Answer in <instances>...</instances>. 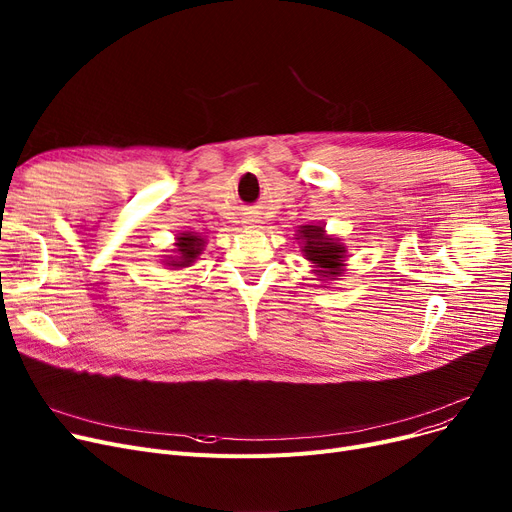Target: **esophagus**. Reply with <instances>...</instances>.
Returning <instances> with one entry per match:
<instances>
[{
	"label": "esophagus",
	"instance_id": "34e87169",
	"mask_svg": "<svg viewBox=\"0 0 512 512\" xmlns=\"http://www.w3.org/2000/svg\"><path fill=\"white\" fill-rule=\"evenodd\" d=\"M245 224H247V228H251V230H261V228H263V220H259L257 215H249V218L245 220Z\"/></svg>",
	"mask_w": 512,
	"mask_h": 512
}]
</instances>
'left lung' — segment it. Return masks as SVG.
<instances>
[{"mask_svg": "<svg viewBox=\"0 0 512 512\" xmlns=\"http://www.w3.org/2000/svg\"><path fill=\"white\" fill-rule=\"evenodd\" d=\"M297 238L303 240L301 251L305 259H309L317 267L313 274L330 280H336L342 274L346 249L344 245H340L338 238L328 236L321 226H301Z\"/></svg>", "mask_w": 512, "mask_h": 512, "instance_id": "obj_1", "label": "left lung"}]
</instances>
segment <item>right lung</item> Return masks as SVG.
<instances>
[{
  "mask_svg": "<svg viewBox=\"0 0 512 512\" xmlns=\"http://www.w3.org/2000/svg\"><path fill=\"white\" fill-rule=\"evenodd\" d=\"M176 249H174V257H168V265L172 267V270H180V267H188L193 265V261L201 255L203 251V245L205 240L193 232H182L178 238H176Z\"/></svg>",
  "mask_w": 512,
  "mask_h": 512,
  "instance_id": "obj_1",
  "label": "right lung"
}]
</instances>
